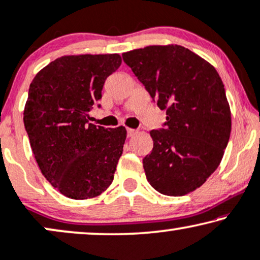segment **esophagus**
I'll return each mask as SVG.
<instances>
[{
  "label": "esophagus",
  "instance_id": "34e87169",
  "mask_svg": "<svg viewBox=\"0 0 260 260\" xmlns=\"http://www.w3.org/2000/svg\"><path fill=\"white\" fill-rule=\"evenodd\" d=\"M136 133H137L136 129H132V128H127V137H128V138L133 137Z\"/></svg>",
  "mask_w": 260,
  "mask_h": 260
}]
</instances>
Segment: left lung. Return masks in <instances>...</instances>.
Segmentation results:
<instances>
[{"mask_svg":"<svg viewBox=\"0 0 260 260\" xmlns=\"http://www.w3.org/2000/svg\"><path fill=\"white\" fill-rule=\"evenodd\" d=\"M141 84L166 109L151 131L144 158L147 181L162 195L183 196L216 170L231 136V109L215 68L179 45L147 46L122 54Z\"/></svg>","mask_w":260,"mask_h":260,"instance_id":"1","label":"left lung"}]
</instances>
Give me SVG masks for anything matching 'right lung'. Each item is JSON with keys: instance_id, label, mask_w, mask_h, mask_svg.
<instances>
[{"instance_id": "1", "label": "right lung", "mask_w": 260, "mask_h": 260, "mask_svg": "<svg viewBox=\"0 0 260 260\" xmlns=\"http://www.w3.org/2000/svg\"><path fill=\"white\" fill-rule=\"evenodd\" d=\"M120 65L116 53L65 55L29 85L23 122L33 154L45 178L70 199L99 196L113 182L126 128L96 127L88 113Z\"/></svg>"}]
</instances>
